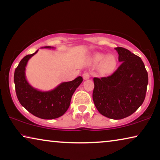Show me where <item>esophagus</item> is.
<instances>
[{
  "instance_id": "1",
  "label": "esophagus",
  "mask_w": 160,
  "mask_h": 160,
  "mask_svg": "<svg viewBox=\"0 0 160 160\" xmlns=\"http://www.w3.org/2000/svg\"><path fill=\"white\" fill-rule=\"evenodd\" d=\"M82 78L84 80H88L90 78V74L88 72H84L82 75Z\"/></svg>"
}]
</instances>
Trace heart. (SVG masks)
Here are the masks:
<instances>
[{
    "label": "heart",
    "mask_w": 160,
    "mask_h": 160,
    "mask_svg": "<svg viewBox=\"0 0 160 160\" xmlns=\"http://www.w3.org/2000/svg\"><path fill=\"white\" fill-rule=\"evenodd\" d=\"M93 59L97 63L102 62L101 69L104 73H111L116 67L117 61L112 55L107 56L105 53H96Z\"/></svg>",
    "instance_id": "b5f03b06"
}]
</instances>
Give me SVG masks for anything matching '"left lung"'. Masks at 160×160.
Masks as SVG:
<instances>
[{
    "label": "left lung",
    "mask_w": 160,
    "mask_h": 160,
    "mask_svg": "<svg viewBox=\"0 0 160 160\" xmlns=\"http://www.w3.org/2000/svg\"><path fill=\"white\" fill-rule=\"evenodd\" d=\"M120 66L112 75L94 78L93 100L102 115L120 120L134 113L145 99L148 73L141 58L117 47Z\"/></svg>",
    "instance_id": "left-lung-1"
}]
</instances>
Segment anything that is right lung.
Masks as SVG:
<instances>
[{
	"label": "right lung",
	"instance_id": "add662e5",
	"mask_svg": "<svg viewBox=\"0 0 160 160\" xmlns=\"http://www.w3.org/2000/svg\"><path fill=\"white\" fill-rule=\"evenodd\" d=\"M38 51L24 57L16 68L13 77L16 93L20 103L29 112L39 118L52 120L62 116L67 112L72 96L82 82V78L79 76L72 81L62 82L51 91H41L35 88L27 80L25 70L29 59Z\"/></svg>",
	"mask_w": 160,
	"mask_h": 160
}]
</instances>
